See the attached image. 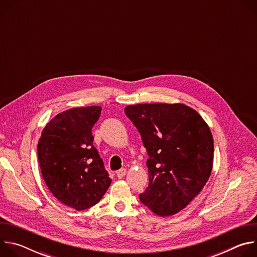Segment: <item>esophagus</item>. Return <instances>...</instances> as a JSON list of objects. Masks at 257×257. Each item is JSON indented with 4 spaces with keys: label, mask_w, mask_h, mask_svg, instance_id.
Wrapping results in <instances>:
<instances>
[{
    "label": "esophagus",
    "mask_w": 257,
    "mask_h": 257,
    "mask_svg": "<svg viewBox=\"0 0 257 257\" xmlns=\"http://www.w3.org/2000/svg\"><path fill=\"white\" fill-rule=\"evenodd\" d=\"M126 173H127V171H126V169H120L118 172H117V177L119 178V179H122L125 175H126Z\"/></svg>",
    "instance_id": "34e87169"
}]
</instances>
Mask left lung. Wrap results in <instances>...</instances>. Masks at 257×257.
<instances>
[{
  "label": "left lung",
  "mask_w": 257,
  "mask_h": 257,
  "mask_svg": "<svg viewBox=\"0 0 257 257\" xmlns=\"http://www.w3.org/2000/svg\"><path fill=\"white\" fill-rule=\"evenodd\" d=\"M125 114L149 155V187L140 201L161 216L173 215L202 190L210 176L213 139L201 116L183 103L127 105Z\"/></svg>",
  "instance_id": "obj_1"
}]
</instances>
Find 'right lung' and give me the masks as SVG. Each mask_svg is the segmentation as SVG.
<instances>
[{
	"instance_id": "right-lung-1",
	"label": "right lung",
	"mask_w": 257,
	"mask_h": 257,
	"mask_svg": "<svg viewBox=\"0 0 257 257\" xmlns=\"http://www.w3.org/2000/svg\"><path fill=\"white\" fill-rule=\"evenodd\" d=\"M101 112L98 105L74 107L54 117L38 144L43 178L53 195L76 210L96 204L112 179L93 146L92 127Z\"/></svg>"
}]
</instances>
